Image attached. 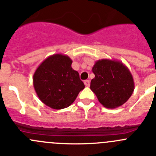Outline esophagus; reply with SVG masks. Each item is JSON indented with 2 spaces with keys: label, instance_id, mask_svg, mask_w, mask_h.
Returning a JSON list of instances; mask_svg holds the SVG:
<instances>
[{
  "label": "esophagus",
  "instance_id": "esophagus-1",
  "mask_svg": "<svg viewBox=\"0 0 156 156\" xmlns=\"http://www.w3.org/2000/svg\"><path fill=\"white\" fill-rule=\"evenodd\" d=\"M84 83H85V85L86 87H88L90 85V81H89V80H85V81H84Z\"/></svg>",
  "mask_w": 156,
  "mask_h": 156
}]
</instances>
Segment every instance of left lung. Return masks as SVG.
I'll use <instances>...</instances> for the list:
<instances>
[{
	"label": "left lung",
	"instance_id": "obj_1",
	"mask_svg": "<svg viewBox=\"0 0 156 156\" xmlns=\"http://www.w3.org/2000/svg\"><path fill=\"white\" fill-rule=\"evenodd\" d=\"M94 78L90 88L99 102L108 108H115L126 102L135 88L133 77L120 61L101 59L92 68Z\"/></svg>",
	"mask_w": 156,
	"mask_h": 156
}]
</instances>
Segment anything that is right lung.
Returning a JSON list of instances; mask_svg holds the SVG:
<instances>
[{
    "mask_svg": "<svg viewBox=\"0 0 156 156\" xmlns=\"http://www.w3.org/2000/svg\"><path fill=\"white\" fill-rule=\"evenodd\" d=\"M72 61L67 55L55 54L37 67L33 85L41 101L53 109L68 108L85 88L79 74L71 68Z\"/></svg>",
    "mask_w": 156,
    "mask_h": 156,
    "instance_id": "add662e5",
    "label": "right lung"
}]
</instances>
